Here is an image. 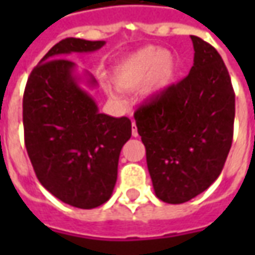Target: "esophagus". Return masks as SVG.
I'll return each mask as SVG.
<instances>
[{
	"mask_svg": "<svg viewBox=\"0 0 255 255\" xmlns=\"http://www.w3.org/2000/svg\"><path fill=\"white\" fill-rule=\"evenodd\" d=\"M132 136L133 137L137 136V129H136V123L134 122H132Z\"/></svg>",
	"mask_w": 255,
	"mask_h": 255,
	"instance_id": "34e87169",
	"label": "esophagus"
}]
</instances>
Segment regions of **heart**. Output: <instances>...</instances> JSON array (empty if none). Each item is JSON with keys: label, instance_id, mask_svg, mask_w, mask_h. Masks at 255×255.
I'll return each mask as SVG.
<instances>
[{"label": "heart", "instance_id": "obj_1", "mask_svg": "<svg viewBox=\"0 0 255 255\" xmlns=\"http://www.w3.org/2000/svg\"><path fill=\"white\" fill-rule=\"evenodd\" d=\"M177 61L174 55L157 48H143L115 68L113 82L122 91H136L142 86L147 99L159 98L176 82ZM115 98V93H111Z\"/></svg>", "mask_w": 255, "mask_h": 255}]
</instances>
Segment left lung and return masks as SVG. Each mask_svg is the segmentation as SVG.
<instances>
[{
	"label": "left lung",
	"instance_id": "obj_1",
	"mask_svg": "<svg viewBox=\"0 0 255 255\" xmlns=\"http://www.w3.org/2000/svg\"><path fill=\"white\" fill-rule=\"evenodd\" d=\"M190 38L194 59L189 75L134 112L154 194L170 204L207 190L233 142L236 96L229 71L210 44Z\"/></svg>",
	"mask_w": 255,
	"mask_h": 255
}]
</instances>
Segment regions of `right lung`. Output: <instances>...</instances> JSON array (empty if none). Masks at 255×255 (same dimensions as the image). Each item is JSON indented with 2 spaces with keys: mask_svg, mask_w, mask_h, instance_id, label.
Returning a JSON list of instances; mask_svg holds the SVG:
<instances>
[{
  "mask_svg": "<svg viewBox=\"0 0 255 255\" xmlns=\"http://www.w3.org/2000/svg\"><path fill=\"white\" fill-rule=\"evenodd\" d=\"M105 41L66 38L54 45L31 72L25 86L22 119L26 152L41 184L78 209H95L111 199L123 144L132 136L128 118L99 112L79 74L65 55L95 52Z\"/></svg>",
  "mask_w": 255,
  "mask_h": 255,
  "instance_id": "right-lung-1",
  "label": "right lung"
}]
</instances>
